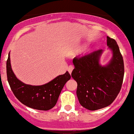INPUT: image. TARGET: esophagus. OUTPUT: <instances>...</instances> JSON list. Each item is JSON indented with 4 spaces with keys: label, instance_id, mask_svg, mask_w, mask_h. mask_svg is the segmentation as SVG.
Here are the masks:
<instances>
[{
    "label": "esophagus",
    "instance_id": "34e87169",
    "mask_svg": "<svg viewBox=\"0 0 134 134\" xmlns=\"http://www.w3.org/2000/svg\"><path fill=\"white\" fill-rule=\"evenodd\" d=\"M73 70V65H69L68 67V71L69 73V74H71L72 71Z\"/></svg>",
    "mask_w": 134,
    "mask_h": 134
}]
</instances>
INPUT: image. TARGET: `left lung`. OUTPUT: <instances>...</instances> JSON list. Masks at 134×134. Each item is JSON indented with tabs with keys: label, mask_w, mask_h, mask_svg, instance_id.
Listing matches in <instances>:
<instances>
[{
	"label": "left lung",
	"mask_w": 134,
	"mask_h": 134,
	"mask_svg": "<svg viewBox=\"0 0 134 134\" xmlns=\"http://www.w3.org/2000/svg\"><path fill=\"white\" fill-rule=\"evenodd\" d=\"M110 61L100 63L103 50H98L80 58L73 59L72 77L77 83V96L80 104L91 111L109 105L121 90L124 75L123 57L116 41L107 37Z\"/></svg>",
	"instance_id": "1"
}]
</instances>
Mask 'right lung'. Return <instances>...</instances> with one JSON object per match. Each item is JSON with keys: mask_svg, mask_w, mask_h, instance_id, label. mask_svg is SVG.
<instances>
[{"mask_svg": "<svg viewBox=\"0 0 134 134\" xmlns=\"http://www.w3.org/2000/svg\"><path fill=\"white\" fill-rule=\"evenodd\" d=\"M7 74L8 83L15 97L29 108L43 111L49 110L56 105L65 84L71 79L69 73L66 71L44 85L24 83L16 77L12 69L10 53L7 61Z\"/></svg>", "mask_w": 134, "mask_h": 134, "instance_id": "right-lung-1", "label": "right lung"}]
</instances>
